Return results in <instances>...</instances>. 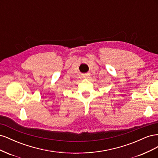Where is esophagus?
Here are the masks:
<instances>
[{"label": "esophagus", "instance_id": "1", "mask_svg": "<svg viewBox=\"0 0 158 158\" xmlns=\"http://www.w3.org/2000/svg\"><path fill=\"white\" fill-rule=\"evenodd\" d=\"M89 77V73L85 74L83 75V78H85V79H88Z\"/></svg>", "mask_w": 158, "mask_h": 158}]
</instances>
